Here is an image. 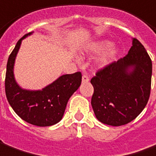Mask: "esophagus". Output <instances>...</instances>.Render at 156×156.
Returning a JSON list of instances; mask_svg holds the SVG:
<instances>
[{"instance_id": "esophagus-1", "label": "esophagus", "mask_w": 156, "mask_h": 156, "mask_svg": "<svg viewBox=\"0 0 156 156\" xmlns=\"http://www.w3.org/2000/svg\"><path fill=\"white\" fill-rule=\"evenodd\" d=\"M89 81V77L86 74H84L83 76H82V82L83 83H87Z\"/></svg>"}]
</instances>
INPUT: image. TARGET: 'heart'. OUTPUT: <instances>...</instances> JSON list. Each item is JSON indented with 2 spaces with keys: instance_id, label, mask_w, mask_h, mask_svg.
<instances>
[{
  "instance_id": "b5f03b06",
  "label": "heart",
  "mask_w": 156,
  "mask_h": 156,
  "mask_svg": "<svg viewBox=\"0 0 156 156\" xmlns=\"http://www.w3.org/2000/svg\"><path fill=\"white\" fill-rule=\"evenodd\" d=\"M111 46V42L109 41H100L93 43L89 48V51L93 53H99L106 50L108 47ZM117 55V50L115 48H109L100 58V64L102 66L109 64L115 58Z\"/></svg>"
}]
</instances>
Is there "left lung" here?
<instances>
[{
	"instance_id": "obj_1",
	"label": "left lung",
	"mask_w": 156,
	"mask_h": 156,
	"mask_svg": "<svg viewBox=\"0 0 156 156\" xmlns=\"http://www.w3.org/2000/svg\"><path fill=\"white\" fill-rule=\"evenodd\" d=\"M129 67L133 70L128 72ZM152 61L136 38L124 58L98 69L91 79L94 92L92 109L97 119L106 125L129 123L143 111L151 89Z\"/></svg>"
}]
</instances>
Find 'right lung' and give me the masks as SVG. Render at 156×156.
I'll return each instance as SVG.
<instances>
[{"instance_id":"right-lung-1","label":"right lung","mask_w":156,"mask_h":156,"mask_svg":"<svg viewBox=\"0 0 156 156\" xmlns=\"http://www.w3.org/2000/svg\"><path fill=\"white\" fill-rule=\"evenodd\" d=\"M30 34L19 40L8 58L5 92L9 105L22 120L38 126H49L63 118L68 101L79 88L82 76L80 72L64 75L41 91L20 88L14 80L13 65L22 40Z\"/></svg>"}]
</instances>
